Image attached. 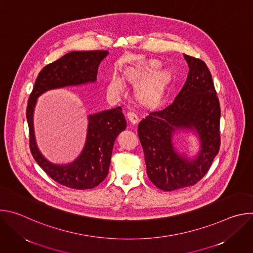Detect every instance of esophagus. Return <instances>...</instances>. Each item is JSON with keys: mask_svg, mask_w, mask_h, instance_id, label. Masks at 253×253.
Wrapping results in <instances>:
<instances>
[{"mask_svg": "<svg viewBox=\"0 0 253 253\" xmlns=\"http://www.w3.org/2000/svg\"><path fill=\"white\" fill-rule=\"evenodd\" d=\"M127 118H128L129 122H130L132 125H136V124L139 122L138 116H137L135 113H133V112L128 113V114H127Z\"/></svg>", "mask_w": 253, "mask_h": 253, "instance_id": "esophagus-1", "label": "esophagus"}]
</instances>
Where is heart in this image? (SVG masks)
Returning a JSON list of instances; mask_svg holds the SVG:
<instances>
[{
	"mask_svg": "<svg viewBox=\"0 0 253 253\" xmlns=\"http://www.w3.org/2000/svg\"><path fill=\"white\" fill-rule=\"evenodd\" d=\"M160 65L157 60H147L123 70V76L133 84L137 85V96L145 104L155 102L161 95L167 72L158 68ZM108 91L114 96H121L125 91V84L118 73H113L109 78Z\"/></svg>",
	"mask_w": 253,
	"mask_h": 253,
	"instance_id": "heart-1",
	"label": "heart"
}]
</instances>
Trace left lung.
I'll use <instances>...</instances> for the list:
<instances>
[{"mask_svg":"<svg viewBox=\"0 0 253 253\" xmlns=\"http://www.w3.org/2000/svg\"><path fill=\"white\" fill-rule=\"evenodd\" d=\"M189 72L175 99L150 112L138 126V135L151 182L164 191L197 183L207 173L220 146V107L206 64L184 54ZM194 135V154L179 151L176 138Z\"/></svg>","mask_w":253,"mask_h":253,"instance_id":"1","label":"left lung"}]
</instances>
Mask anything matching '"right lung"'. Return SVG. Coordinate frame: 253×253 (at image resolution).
I'll return each mask as SVG.
<instances>
[{"label": "right lung", "mask_w": 253, "mask_h": 253, "mask_svg": "<svg viewBox=\"0 0 253 253\" xmlns=\"http://www.w3.org/2000/svg\"><path fill=\"white\" fill-rule=\"evenodd\" d=\"M108 51H73L47 65L40 72L27 107L30 149L39 166L59 184L73 189H91L99 185L109 172L114 143L126 129L121 107L88 115L84 147L72 162L49 161L40 151L34 130V112L38 98L50 90L95 83L100 63Z\"/></svg>", "instance_id": "obj_1"}]
</instances>
